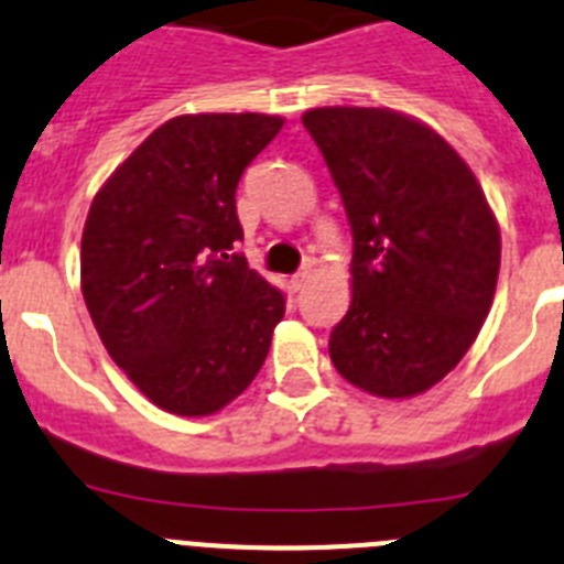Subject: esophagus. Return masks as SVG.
I'll return each instance as SVG.
<instances>
[{
    "label": "esophagus",
    "mask_w": 564,
    "mask_h": 564,
    "mask_svg": "<svg viewBox=\"0 0 564 564\" xmlns=\"http://www.w3.org/2000/svg\"><path fill=\"white\" fill-rule=\"evenodd\" d=\"M308 281H312V267H303L297 275H292V289H294V292H301V289L306 286Z\"/></svg>",
    "instance_id": "1"
}]
</instances>
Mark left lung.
I'll use <instances>...</instances> for the list:
<instances>
[{
  "label": "left lung",
  "instance_id": "obj_1",
  "mask_svg": "<svg viewBox=\"0 0 564 564\" xmlns=\"http://www.w3.org/2000/svg\"><path fill=\"white\" fill-rule=\"evenodd\" d=\"M354 236V297L328 337L357 388L404 399L460 362L489 314L500 232L478 180L427 126L390 109L303 115Z\"/></svg>",
  "mask_w": 564,
  "mask_h": 564
}]
</instances>
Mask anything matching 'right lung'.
I'll return each instance as SVG.
<instances>
[{
	"label": "right lung",
	"instance_id": "right-lung-1",
	"mask_svg": "<svg viewBox=\"0 0 564 564\" xmlns=\"http://www.w3.org/2000/svg\"><path fill=\"white\" fill-rule=\"evenodd\" d=\"M272 115H182L109 176L86 216L80 283L111 359L151 402L210 415L256 379L286 294L236 252V187Z\"/></svg>",
	"mask_w": 564,
	"mask_h": 564
}]
</instances>
